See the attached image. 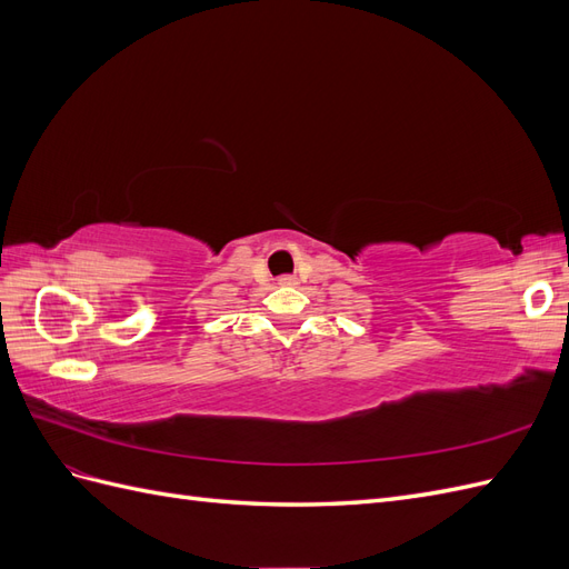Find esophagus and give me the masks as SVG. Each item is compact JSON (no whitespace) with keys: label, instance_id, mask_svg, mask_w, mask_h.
Returning a JSON list of instances; mask_svg holds the SVG:
<instances>
[{"label":"esophagus","instance_id":"obj_1","mask_svg":"<svg viewBox=\"0 0 569 569\" xmlns=\"http://www.w3.org/2000/svg\"><path fill=\"white\" fill-rule=\"evenodd\" d=\"M278 282L284 284V287H289V284H297V278H295V274H282V278H280Z\"/></svg>","mask_w":569,"mask_h":569}]
</instances>
